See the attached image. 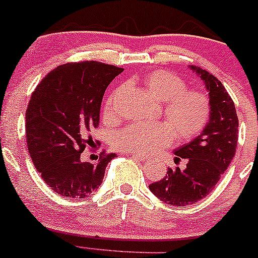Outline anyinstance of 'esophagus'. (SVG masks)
Listing matches in <instances>:
<instances>
[{
    "mask_svg": "<svg viewBox=\"0 0 258 258\" xmlns=\"http://www.w3.org/2000/svg\"><path fill=\"white\" fill-rule=\"evenodd\" d=\"M129 155L132 156V158L137 159V160H140V161H147V160H148V156H145V155H142V154H138V153H132V154H129Z\"/></svg>",
    "mask_w": 258,
    "mask_h": 258,
    "instance_id": "esophagus-1",
    "label": "esophagus"
}]
</instances>
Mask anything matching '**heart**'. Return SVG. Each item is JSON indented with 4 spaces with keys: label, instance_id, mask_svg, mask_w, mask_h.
<instances>
[{
    "label": "heart",
    "instance_id": "b5f03b06",
    "mask_svg": "<svg viewBox=\"0 0 258 258\" xmlns=\"http://www.w3.org/2000/svg\"><path fill=\"white\" fill-rule=\"evenodd\" d=\"M142 83L154 99L161 102L165 121L130 124L118 132L113 144L126 153L150 154L171 143L172 134L188 140L200 134L211 114L208 94L198 89H185L184 79L169 71L158 70L143 76ZM120 89L114 90L107 100L104 118L114 120L118 113Z\"/></svg>",
    "mask_w": 258,
    "mask_h": 258
}]
</instances>
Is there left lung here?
<instances>
[{
  "instance_id": "1",
  "label": "left lung",
  "mask_w": 258,
  "mask_h": 258,
  "mask_svg": "<svg viewBox=\"0 0 258 258\" xmlns=\"http://www.w3.org/2000/svg\"><path fill=\"white\" fill-rule=\"evenodd\" d=\"M190 70L203 79L209 92L210 119L199 137L175 149L177 160L186 159V168H169L164 179L149 185L156 198L174 206L192 205L209 195L226 171L237 148L238 118L230 94L208 71L196 66H190Z\"/></svg>"
}]
</instances>
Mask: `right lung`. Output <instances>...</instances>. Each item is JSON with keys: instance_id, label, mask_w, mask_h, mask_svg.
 <instances>
[{"instance_id": "obj_1", "label": "right lung", "mask_w": 258, "mask_h": 258, "mask_svg": "<svg viewBox=\"0 0 258 258\" xmlns=\"http://www.w3.org/2000/svg\"><path fill=\"white\" fill-rule=\"evenodd\" d=\"M123 68L86 60L49 72L32 93L26 111V139L37 171L58 195L83 199L97 188L115 154L97 163L83 160L99 125L103 95ZM98 158V155H97Z\"/></svg>"}]
</instances>
